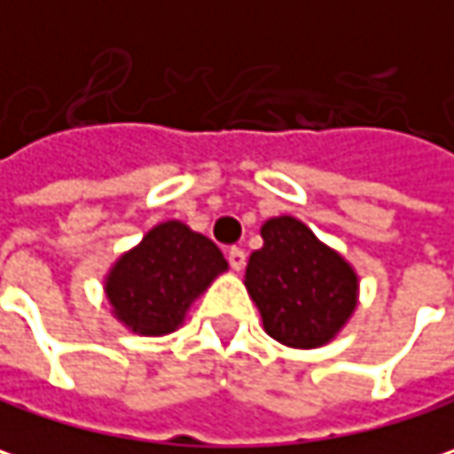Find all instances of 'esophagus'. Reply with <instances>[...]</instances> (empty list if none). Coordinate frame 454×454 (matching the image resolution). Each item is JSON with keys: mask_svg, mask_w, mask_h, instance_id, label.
I'll return each instance as SVG.
<instances>
[{"mask_svg": "<svg viewBox=\"0 0 454 454\" xmlns=\"http://www.w3.org/2000/svg\"><path fill=\"white\" fill-rule=\"evenodd\" d=\"M227 261H230L232 271H243V269H245V250H243V247H230V250H227Z\"/></svg>", "mask_w": 454, "mask_h": 454, "instance_id": "esophagus-1", "label": "esophagus"}]
</instances>
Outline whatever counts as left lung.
I'll list each match as a JSON object with an SVG mask.
<instances>
[{"label":"left lung","instance_id":"left-lung-1","mask_svg":"<svg viewBox=\"0 0 454 454\" xmlns=\"http://www.w3.org/2000/svg\"><path fill=\"white\" fill-rule=\"evenodd\" d=\"M245 286L261 309L266 333L292 348H317L336 339L359 300V276L333 247L320 243L294 216L261 227Z\"/></svg>","mask_w":454,"mask_h":454}]
</instances>
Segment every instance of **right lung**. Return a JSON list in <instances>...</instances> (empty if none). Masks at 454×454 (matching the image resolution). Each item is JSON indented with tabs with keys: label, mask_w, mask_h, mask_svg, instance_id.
<instances>
[{
	"label": "right lung",
	"mask_w": 454,
	"mask_h": 454,
	"mask_svg": "<svg viewBox=\"0 0 454 454\" xmlns=\"http://www.w3.org/2000/svg\"><path fill=\"white\" fill-rule=\"evenodd\" d=\"M227 271L222 250L178 219L152 227L106 276L114 315L139 336H165L183 325L199 294Z\"/></svg>",
	"instance_id": "obj_1"
}]
</instances>
